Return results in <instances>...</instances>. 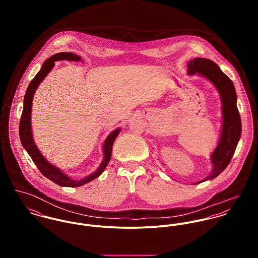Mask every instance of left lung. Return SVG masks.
<instances>
[{"label": "left lung", "instance_id": "8db88e82", "mask_svg": "<svg viewBox=\"0 0 258 258\" xmlns=\"http://www.w3.org/2000/svg\"><path fill=\"white\" fill-rule=\"evenodd\" d=\"M188 74H199L210 79L218 88L222 101V130L219 145L212 155L213 171L200 184L218 177L228 166L241 135V120L236 106V92L230 78L223 74L219 66L208 58H195L187 64Z\"/></svg>", "mask_w": 258, "mask_h": 258}]
</instances>
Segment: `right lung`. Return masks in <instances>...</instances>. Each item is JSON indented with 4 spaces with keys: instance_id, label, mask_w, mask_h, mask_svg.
I'll return each instance as SVG.
<instances>
[{
    "instance_id": "1",
    "label": "right lung",
    "mask_w": 258,
    "mask_h": 258,
    "mask_svg": "<svg viewBox=\"0 0 258 258\" xmlns=\"http://www.w3.org/2000/svg\"><path fill=\"white\" fill-rule=\"evenodd\" d=\"M62 59L79 61L80 57L72 52H59V53L53 54L52 56H50L49 58H47L44 61V63L41 67V70L37 73V75L34 77V79L31 81V83L27 89V92L25 94L24 108H23V113L21 116V120H20V138H21L23 146L26 148L27 152L29 153V155L33 159L34 163L36 164L37 169L45 178H47L48 180L52 181L53 183H55L58 185L74 187V186H80L82 184H87V183L95 180L102 174V172L104 171V169L106 168V166L108 165V163L110 161L112 146H113V143H114L116 137L118 136V134L120 132V129H116L107 137V139L104 143V147H103L104 159H103L100 167L98 168V170L96 172H94L92 175H90L80 181H74V180L70 179L68 176L62 174V172H60L57 168H55L54 166L49 164L42 157V155L38 152L37 146L35 145V142L33 140V135H32V128H31V113H32V103H33L32 101H33V97H34L35 91H36L38 84L42 81V79L45 77V75L48 74L51 71V69L54 67V61L62 60Z\"/></svg>"
}]
</instances>
